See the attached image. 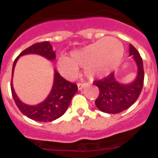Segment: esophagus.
Listing matches in <instances>:
<instances>
[{
	"label": "esophagus",
	"instance_id": "obj_1",
	"mask_svg": "<svg viewBox=\"0 0 158 158\" xmlns=\"http://www.w3.org/2000/svg\"><path fill=\"white\" fill-rule=\"evenodd\" d=\"M78 89L79 90H82V89L83 88V87L86 86V83H78Z\"/></svg>",
	"mask_w": 158,
	"mask_h": 158
}]
</instances>
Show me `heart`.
Returning <instances> with one entry per match:
<instances>
[{
  "instance_id": "b5f03b06",
  "label": "heart",
  "mask_w": 158,
  "mask_h": 158,
  "mask_svg": "<svg viewBox=\"0 0 158 158\" xmlns=\"http://www.w3.org/2000/svg\"><path fill=\"white\" fill-rule=\"evenodd\" d=\"M124 49L122 44L113 37H106L60 56L57 62L60 72L67 79H73L79 72V67L84 68L89 79L102 78L109 75L120 64Z\"/></svg>"
}]
</instances>
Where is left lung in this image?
I'll list each match as a JSON object with an SVG mask.
<instances>
[{
    "instance_id": "1",
    "label": "left lung",
    "mask_w": 158,
    "mask_h": 158,
    "mask_svg": "<svg viewBox=\"0 0 158 158\" xmlns=\"http://www.w3.org/2000/svg\"><path fill=\"white\" fill-rule=\"evenodd\" d=\"M130 56H132L138 67V75L132 83H118L114 72L93 83L99 89L95 105L104 113L118 114L124 111L136 102L141 94L144 83L143 62L138 50L132 44H130Z\"/></svg>"
}]
</instances>
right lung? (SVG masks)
I'll return each instance as SVG.
<instances>
[{
	"mask_svg": "<svg viewBox=\"0 0 158 158\" xmlns=\"http://www.w3.org/2000/svg\"><path fill=\"white\" fill-rule=\"evenodd\" d=\"M27 54H36L42 56L49 60H56V53L48 41H44L36 43L26 48L19 55L15 60L12 71V80H11V91L13 99L17 107L23 114L32 120L38 122H52L61 117L66 112L70 105L71 98L77 92L78 87L75 83L68 82L55 70L54 83L50 94L40 103L35 106H30L22 102L13 87V75L14 68L20 56Z\"/></svg>",
	"mask_w": 158,
	"mask_h": 158,
	"instance_id": "add662e5",
	"label": "right lung"
}]
</instances>
